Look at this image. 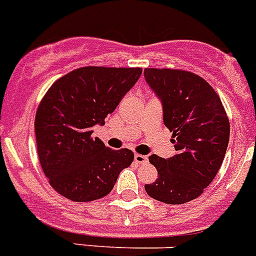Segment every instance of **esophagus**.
I'll list each match as a JSON object with an SVG mask.
<instances>
[{
  "label": "esophagus",
  "mask_w": 256,
  "mask_h": 256,
  "mask_svg": "<svg viewBox=\"0 0 256 256\" xmlns=\"http://www.w3.org/2000/svg\"><path fill=\"white\" fill-rule=\"evenodd\" d=\"M134 162L137 164H146L148 162V158L146 155H141V154H136L134 155Z\"/></svg>",
  "instance_id": "esophagus-1"
}]
</instances>
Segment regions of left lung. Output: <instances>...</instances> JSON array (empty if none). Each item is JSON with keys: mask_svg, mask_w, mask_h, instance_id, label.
<instances>
[{"mask_svg": "<svg viewBox=\"0 0 256 256\" xmlns=\"http://www.w3.org/2000/svg\"><path fill=\"white\" fill-rule=\"evenodd\" d=\"M144 73L162 98V120L177 151L169 159L148 158L158 180L144 190L165 204H184L198 198L220 168L230 141L227 112L214 88L198 74L169 68H146Z\"/></svg>", "mask_w": 256, "mask_h": 256, "instance_id": "left-lung-1", "label": "left lung"}]
</instances>
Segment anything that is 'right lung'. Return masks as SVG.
Returning a JSON list of instances; mask_svg holds the SVG:
<instances>
[{
    "label": "right lung",
    "mask_w": 256,
    "mask_h": 256,
    "mask_svg": "<svg viewBox=\"0 0 256 256\" xmlns=\"http://www.w3.org/2000/svg\"><path fill=\"white\" fill-rule=\"evenodd\" d=\"M141 74V68H79L58 78L40 100L34 120L38 158L61 196L76 202L98 200L132 164V150L106 148L92 137V128L105 123Z\"/></svg>",
    "instance_id": "right-lung-1"
}]
</instances>
